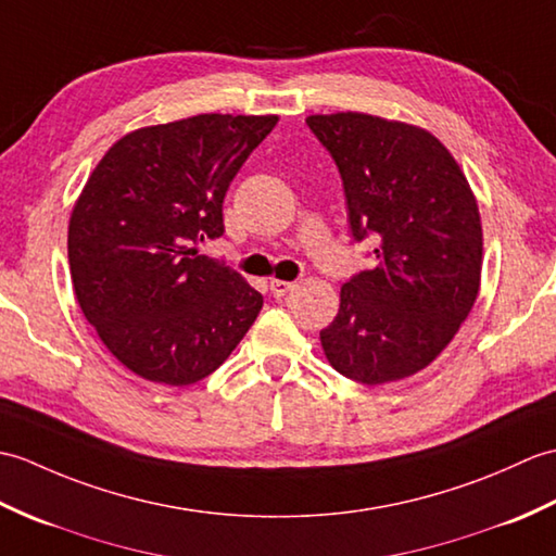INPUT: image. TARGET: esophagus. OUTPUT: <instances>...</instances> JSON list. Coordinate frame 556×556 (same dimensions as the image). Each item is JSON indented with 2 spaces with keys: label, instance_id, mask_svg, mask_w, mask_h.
Here are the masks:
<instances>
[{
  "label": "esophagus",
  "instance_id": "34e87169",
  "mask_svg": "<svg viewBox=\"0 0 556 556\" xmlns=\"http://www.w3.org/2000/svg\"><path fill=\"white\" fill-rule=\"evenodd\" d=\"M268 288H270V294H274V298H282V294H288L290 290H294V282H288V280H270L268 282Z\"/></svg>",
  "mask_w": 556,
  "mask_h": 556
}]
</instances>
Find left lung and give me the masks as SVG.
<instances>
[{
    "mask_svg": "<svg viewBox=\"0 0 556 556\" xmlns=\"http://www.w3.org/2000/svg\"><path fill=\"white\" fill-rule=\"evenodd\" d=\"M306 126L340 170L354 240H371L378 258L344 282L320 344L338 374L364 386L409 378L473 309L483 268L476 197L424 128L356 111Z\"/></svg>",
    "mask_w": 556,
    "mask_h": 556,
    "instance_id": "8db88e82",
    "label": "left lung"
}]
</instances>
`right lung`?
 <instances>
[{"label":"right lung","instance_id":"add662e5","mask_svg":"<svg viewBox=\"0 0 556 556\" xmlns=\"http://www.w3.org/2000/svg\"><path fill=\"white\" fill-rule=\"evenodd\" d=\"M278 116L200 114L121 138L73 206L76 300L135 376L192 386L250 330L264 298L200 254L224 236V197Z\"/></svg>","mask_w":556,"mask_h":556}]
</instances>
